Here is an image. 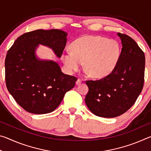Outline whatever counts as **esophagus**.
Returning <instances> with one entry per match:
<instances>
[{"label": "esophagus", "instance_id": "1", "mask_svg": "<svg viewBox=\"0 0 151 151\" xmlns=\"http://www.w3.org/2000/svg\"><path fill=\"white\" fill-rule=\"evenodd\" d=\"M81 83V79H78V80L76 81V85H80Z\"/></svg>", "mask_w": 151, "mask_h": 151}]
</instances>
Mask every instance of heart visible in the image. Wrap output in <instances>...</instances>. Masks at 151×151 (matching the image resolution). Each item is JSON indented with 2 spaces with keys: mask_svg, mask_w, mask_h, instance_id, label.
Here are the masks:
<instances>
[{
  "mask_svg": "<svg viewBox=\"0 0 151 151\" xmlns=\"http://www.w3.org/2000/svg\"><path fill=\"white\" fill-rule=\"evenodd\" d=\"M72 51L66 50L62 60L69 72L81 69L85 63L86 72L92 77L101 78L111 74L121 58L122 48L116 40L100 36H84L71 45Z\"/></svg>",
  "mask_w": 151,
  "mask_h": 151,
  "instance_id": "b5f03b06",
  "label": "heart"
}]
</instances>
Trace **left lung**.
<instances>
[{"mask_svg": "<svg viewBox=\"0 0 151 151\" xmlns=\"http://www.w3.org/2000/svg\"><path fill=\"white\" fill-rule=\"evenodd\" d=\"M121 58L111 74L99 81H88L85 103L94 114L104 118L121 115L133 105L144 85L145 57L134 40L118 32Z\"/></svg>", "mask_w": 151, "mask_h": 151, "instance_id": "8db88e82", "label": "left lung"}]
</instances>
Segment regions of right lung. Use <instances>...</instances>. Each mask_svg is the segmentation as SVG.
<instances>
[{
	"instance_id": "right-lung-1",
	"label": "right lung",
	"mask_w": 151,
	"mask_h": 151,
	"mask_svg": "<svg viewBox=\"0 0 151 151\" xmlns=\"http://www.w3.org/2000/svg\"><path fill=\"white\" fill-rule=\"evenodd\" d=\"M61 30H36L15 40L5 59V80L10 94L25 111L42 114L52 112L77 78L64 74L57 62L40 59L39 45L50 48L60 58L67 41Z\"/></svg>"
}]
</instances>
